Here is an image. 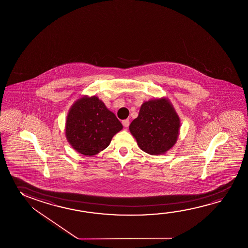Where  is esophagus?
<instances>
[{"instance_id":"1","label":"esophagus","mask_w":248,"mask_h":248,"mask_svg":"<svg viewBox=\"0 0 248 248\" xmlns=\"http://www.w3.org/2000/svg\"><path fill=\"white\" fill-rule=\"evenodd\" d=\"M122 124L123 125L127 128V127H129V125H130V120L129 119H124V120H123Z\"/></svg>"}]
</instances>
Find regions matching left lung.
I'll return each mask as SVG.
<instances>
[{
    "label": "left lung",
    "mask_w": 248,
    "mask_h": 248,
    "mask_svg": "<svg viewBox=\"0 0 248 248\" xmlns=\"http://www.w3.org/2000/svg\"><path fill=\"white\" fill-rule=\"evenodd\" d=\"M180 126V118L170 102L162 98L144 102L129 128L142 151L157 155L175 145Z\"/></svg>",
    "instance_id": "left-lung-1"
}]
</instances>
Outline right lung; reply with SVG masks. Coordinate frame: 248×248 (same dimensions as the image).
I'll use <instances>...</instances> for the list:
<instances>
[{
	"mask_svg": "<svg viewBox=\"0 0 248 248\" xmlns=\"http://www.w3.org/2000/svg\"><path fill=\"white\" fill-rule=\"evenodd\" d=\"M123 125L113 112L96 96H84L71 107L65 123V137L73 149L94 155L109 146Z\"/></svg>",
	"mask_w": 248,
	"mask_h": 248,
	"instance_id": "right-lung-1",
	"label": "right lung"
}]
</instances>
